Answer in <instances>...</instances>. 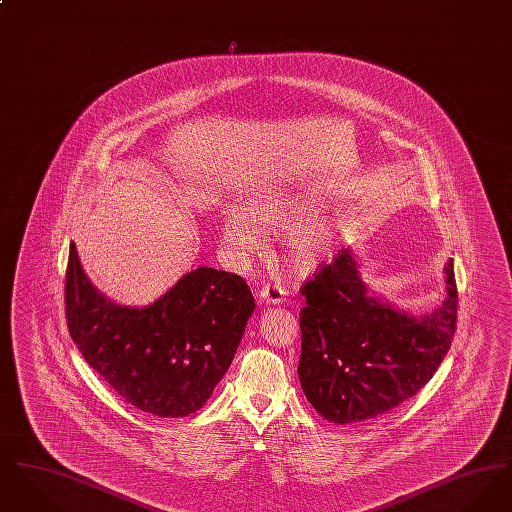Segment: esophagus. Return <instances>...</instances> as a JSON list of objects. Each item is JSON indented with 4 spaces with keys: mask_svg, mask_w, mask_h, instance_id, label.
I'll return each mask as SVG.
<instances>
[{
    "mask_svg": "<svg viewBox=\"0 0 512 512\" xmlns=\"http://www.w3.org/2000/svg\"><path fill=\"white\" fill-rule=\"evenodd\" d=\"M284 297H286V290L276 284H263V288L259 290V299L267 305H280Z\"/></svg>",
    "mask_w": 512,
    "mask_h": 512,
    "instance_id": "34e87169",
    "label": "esophagus"
}]
</instances>
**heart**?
Returning <instances> with one entry per match:
<instances>
[{"mask_svg": "<svg viewBox=\"0 0 512 512\" xmlns=\"http://www.w3.org/2000/svg\"><path fill=\"white\" fill-rule=\"evenodd\" d=\"M313 211V197L297 190H274L253 197L247 201L245 211L228 207L220 215V251L232 265L245 267L263 251L261 232H280ZM332 247L334 232L324 220H303L284 236L286 257L299 270L320 267L330 257Z\"/></svg>", "mask_w": 512, "mask_h": 512, "instance_id": "b5f03b06", "label": "heart"}]
</instances>
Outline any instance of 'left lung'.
Segmentation results:
<instances>
[{
	"instance_id": "obj_1",
	"label": "left lung",
	"mask_w": 512,
	"mask_h": 512,
	"mask_svg": "<svg viewBox=\"0 0 512 512\" xmlns=\"http://www.w3.org/2000/svg\"><path fill=\"white\" fill-rule=\"evenodd\" d=\"M445 299L414 317L370 292L351 249L301 288V359L305 397L320 416L351 424L390 413L422 390L447 355L457 328L453 259Z\"/></svg>"
}]
</instances>
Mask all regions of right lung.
Here are the masks:
<instances>
[{
	"mask_svg": "<svg viewBox=\"0 0 512 512\" xmlns=\"http://www.w3.org/2000/svg\"><path fill=\"white\" fill-rule=\"evenodd\" d=\"M67 324L78 351L140 411H199L232 365L255 301L244 278L199 267L147 307L111 301L90 282L71 244Z\"/></svg>",
	"mask_w": 512,
	"mask_h": 512,
	"instance_id": "right-lung-1",
	"label": "right lung"
}]
</instances>
